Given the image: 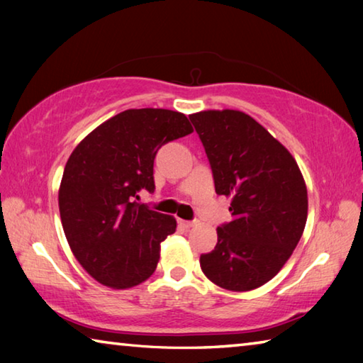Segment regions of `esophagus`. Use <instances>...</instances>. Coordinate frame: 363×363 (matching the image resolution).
Masks as SVG:
<instances>
[{
  "instance_id": "34e87169",
  "label": "esophagus",
  "mask_w": 363,
  "mask_h": 363,
  "mask_svg": "<svg viewBox=\"0 0 363 363\" xmlns=\"http://www.w3.org/2000/svg\"><path fill=\"white\" fill-rule=\"evenodd\" d=\"M181 224L186 227V229H190V227L195 225V220H181Z\"/></svg>"
}]
</instances>
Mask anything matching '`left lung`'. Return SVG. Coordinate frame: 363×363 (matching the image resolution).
<instances>
[{
    "label": "left lung",
    "mask_w": 363,
    "mask_h": 363,
    "mask_svg": "<svg viewBox=\"0 0 363 363\" xmlns=\"http://www.w3.org/2000/svg\"><path fill=\"white\" fill-rule=\"evenodd\" d=\"M205 147L218 195L232 196L230 223L200 256L203 274L230 291H250L275 277L303 235L307 189L291 153L238 110L189 115Z\"/></svg>",
    "instance_id": "obj_1"
}]
</instances>
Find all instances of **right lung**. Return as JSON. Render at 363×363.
Returning <instances> with one entry per match:
<instances>
[{
	"mask_svg": "<svg viewBox=\"0 0 363 363\" xmlns=\"http://www.w3.org/2000/svg\"><path fill=\"white\" fill-rule=\"evenodd\" d=\"M192 131L184 113L131 108L72 152L59 189L60 219L73 255L99 284L123 290L155 272L160 243L176 232V219L138 203V192L155 190L160 147Z\"/></svg>",
	"mask_w": 363,
	"mask_h": 363,
	"instance_id": "1",
	"label": "right lung"
}]
</instances>
